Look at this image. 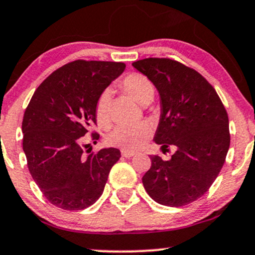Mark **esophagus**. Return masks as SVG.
<instances>
[{
	"instance_id": "esophagus-1",
	"label": "esophagus",
	"mask_w": 255,
	"mask_h": 255,
	"mask_svg": "<svg viewBox=\"0 0 255 255\" xmlns=\"http://www.w3.org/2000/svg\"><path fill=\"white\" fill-rule=\"evenodd\" d=\"M121 153H122V156H124V157H126V158H129V157H133L134 154H135V152H133V151H128V150H122V151H121Z\"/></svg>"
}]
</instances>
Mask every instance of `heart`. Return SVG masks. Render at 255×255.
<instances>
[{
  "mask_svg": "<svg viewBox=\"0 0 255 255\" xmlns=\"http://www.w3.org/2000/svg\"><path fill=\"white\" fill-rule=\"evenodd\" d=\"M126 92L133 97L137 103L144 104L148 99L153 98L154 87L145 75L139 73H131L122 81ZM110 98L109 90H105L99 95L96 102L95 114L97 122L101 126H107L110 120ZM152 128L146 122L133 126H118L111 129L107 135V142L111 146L124 148V150H137L145 145L151 136Z\"/></svg>",
  "mask_w": 255,
  "mask_h": 255,
  "instance_id": "b5f03b06",
  "label": "heart"
}]
</instances>
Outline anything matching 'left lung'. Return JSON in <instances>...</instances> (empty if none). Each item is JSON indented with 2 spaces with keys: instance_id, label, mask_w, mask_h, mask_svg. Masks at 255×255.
I'll use <instances>...</instances> for the list:
<instances>
[{
  "instance_id": "left-lung-1",
  "label": "left lung",
  "mask_w": 255,
  "mask_h": 255,
  "mask_svg": "<svg viewBox=\"0 0 255 255\" xmlns=\"http://www.w3.org/2000/svg\"><path fill=\"white\" fill-rule=\"evenodd\" d=\"M154 85L160 119L154 142L176 151L169 160L151 156L142 184L158 204L183 206L209 191L225 162L230 146L229 119L209 81L194 69L170 58L133 62Z\"/></svg>"
}]
</instances>
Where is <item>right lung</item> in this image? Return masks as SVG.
Instances as JSON below:
<instances>
[{"label": "right lung", "mask_w": 255, "mask_h": 255, "mask_svg": "<svg viewBox=\"0 0 255 255\" xmlns=\"http://www.w3.org/2000/svg\"><path fill=\"white\" fill-rule=\"evenodd\" d=\"M125 68L122 62L74 61L49 75L26 108L22 148L28 170L44 197L60 209L77 211L95 204L121 157L115 147L85 156L81 137L96 124L99 95Z\"/></svg>", "instance_id": "obj_1"}]
</instances>
